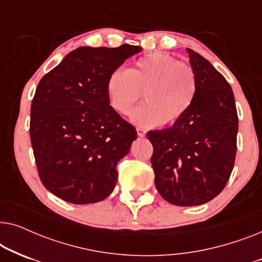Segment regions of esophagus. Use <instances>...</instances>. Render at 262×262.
Masks as SVG:
<instances>
[{
	"label": "esophagus",
	"mask_w": 262,
	"mask_h": 262,
	"mask_svg": "<svg viewBox=\"0 0 262 262\" xmlns=\"http://www.w3.org/2000/svg\"><path fill=\"white\" fill-rule=\"evenodd\" d=\"M137 135H138V137H144L145 136V131L143 130V128H137Z\"/></svg>",
	"instance_id": "34e87169"
}]
</instances>
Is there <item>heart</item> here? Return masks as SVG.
Here are the masks:
<instances>
[{"instance_id": "b5f03b06", "label": "heart", "mask_w": 262, "mask_h": 262, "mask_svg": "<svg viewBox=\"0 0 262 262\" xmlns=\"http://www.w3.org/2000/svg\"><path fill=\"white\" fill-rule=\"evenodd\" d=\"M196 92L193 68L163 52L142 57L128 71L114 69L106 81L110 106L123 116L130 113L143 94L145 105L130 116L132 123L142 128L179 123L194 103Z\"/></svg>"}]
</instances>
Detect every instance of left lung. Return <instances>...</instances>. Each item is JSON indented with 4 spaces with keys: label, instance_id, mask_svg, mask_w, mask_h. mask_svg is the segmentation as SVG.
Here are the masks:
<instances>
[{
    "label": "left lung",
    "instance_id": "8db88e82",
    "mask_svg": "<svg viewBox=\"0 0 262 262\" xmlns=\"http://www.w3.org/2000/svg\"><path fill=\"white\" fill-rule=\"evenodd\" d=\"M187 50L195 71L194 103L179 123L149 131L155 186L178 206L202 205L223 191L234 168L238 118L230 84L209 60Z\"/></svg>",
    "mask_w": 262,
    "mask_h": 262
}]
</instances>
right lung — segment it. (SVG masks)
Masks as SVG:
<instances>
[{
  "instance_id": "right-lung-1",
  "label": "right lung",
  "mask_w": 262,
  "mask_h": 262,
  "mask_svg": "<svg viewBox=\"0 0 262 262\" xmlns=\"http://www.w3.org/2000/svg\"><path fill=\"white\" fill-rule=\"evenodd\" d=\"M139 46L78 48L39 82L30 135L46 189L73 204L101 202L117 184V163L130 151L136 128L110 106L106 81Z\"/></svg>"
}]
</instances>
